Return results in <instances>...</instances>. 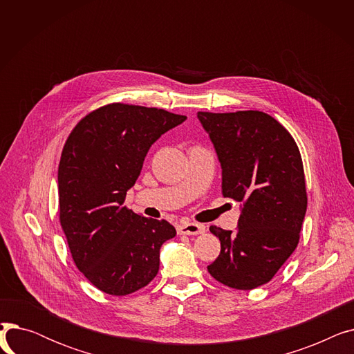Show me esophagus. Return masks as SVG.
Masks as SVG:
<instances>
[{"label":"esophagus","instance_id":"esophagus-1","mask_svg":"<svg viewBox=\"0 0 354 354\" xmlns=\"http://www.w3.org/2000/svg\"><path fill=\"white\" fill-rule=\"evenodd\" d=\"M205 232V227L202 224H195V222H183L178 227L179 235H199Z\"/></svg>","mask_w":354,"mask_h":354}]
</instances>
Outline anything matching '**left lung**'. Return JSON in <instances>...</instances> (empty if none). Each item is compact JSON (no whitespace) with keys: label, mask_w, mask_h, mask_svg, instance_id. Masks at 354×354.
<instances>
[{"label":"left lung","mask_w":354,"mask_h":354,"mask_svg":"<svg viewBox=\"0 0 354 354\" xmlns=\"http://www.w3.org/2000/svg\"><path fill=\"white\" fill-rule=\"evenodd\" d=\"M222 169V195L241 203L236 232L211 227L221 252L208 266L235 290L267 284L294 252L307 211L299 146L287 129L258 110L198 111Z\"/></svg>","instance_id":"left-lung-1"}]
</instances>
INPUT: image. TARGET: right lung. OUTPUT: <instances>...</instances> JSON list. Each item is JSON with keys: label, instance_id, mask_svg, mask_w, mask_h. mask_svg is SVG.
<instances>
[{"label": "right lung", "instance_id": "add662e5", "mask_svg": "<svg viewBox=\"0 0 354 354\" xmlns=\"http://www.w3.org/2000/svg\"><path fill=\"white\" fill-rule=\"evenodd\" d=\"M156 107L113 103L73 129L59 165L60 224L87 280L110 295L132 294L159 271V251L176 230L123 207L151 146L185 122Z\"/></svg>", "mask_w": 354, "mask_h": 354}]
</instances>
